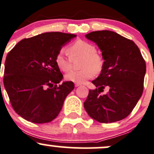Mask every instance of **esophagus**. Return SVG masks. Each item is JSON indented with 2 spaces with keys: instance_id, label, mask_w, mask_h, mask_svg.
<instances>
[{
  "instance_id": "obj_1",
  "label": "esophagus",
  "mask_w": 154,
  "mask_h": 154,
  "mask_svg": "<svg viewBox=\"0 0 154 154\" xmlns=\"http://www.w3.org/2000/svg\"><path fill=\"white\" fill-rule=\"evenodd\" d=\"M81 85H82V84H79V83H75V87H79V86H81Z\"/></svg>"
}]
</instances>
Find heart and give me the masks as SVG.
Segmentation results:
<instances>
[{
    "label": "heart",
    "mask_w": 154,
    "mask_h": 154,
    "mask_svg": "<svg viewBox=\"0 0 154 154\" xmlns=\"http://www.w3.org/2000/svg\"><path fill=\"white\" fill-rule=\"evenodd\" d=\"M67 52L71 58L83 57L81 63L80 70H72L66 74L65 79L75 83H84L87 79L95 75V72H100L103 66L104 61L100 54L96 52L94 45L87 41L79 39L67 48ZM57 67L64 72L69 71L72 67L71 59L67 56L64 48L58 51L55 57Z\"/></svg>",
    "instance_id": "obj_1"
}]
</instances>
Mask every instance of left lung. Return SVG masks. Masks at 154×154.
<instances>
[{"label":"left lung","instance_id":"1","mask_svg":"<svg viewBox=\"0 0 154 154\" xmlns=\"http://www.w3.org/2000/svg\"><path fill=\"white\" fill-rule=\"evenodd\" d=\"M85 37L97 44L104 63L100 75L92 82L97 88L89 91L84 109L99 123L123 120L129 115L143 94L145 60L133 41L114 31H92ZM105 87L110 90L101 95Z\"/></svg>","mask_w":154,"mask_h":154}]
</instances>
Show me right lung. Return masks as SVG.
<instances>
[{"mask_svg": "<svg viewBox=\"0 0 154 154\" xmlns=\"http://www.w3.org/2000/svg\"><path fill=\"white\" fill-rule=\"evenodd\" d=\"M75 37L62 32L43 33L22 39L8 54L4 87L13 109L23 118L45 123L58 116L74 84H59L63 75L55 57L62 46Z\"/></svg>", "mask_w": 154, "mask_h": 154, "instance_id": "obj_1", "label": "right lung"}]
</instances>
